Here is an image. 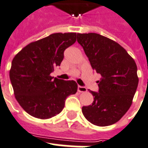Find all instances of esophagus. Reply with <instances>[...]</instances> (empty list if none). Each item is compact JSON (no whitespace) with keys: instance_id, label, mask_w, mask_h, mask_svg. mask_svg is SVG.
<instances>
[{"instance_id":"esophagus-1","label":"esophagus","mask_w":148,"mask_h":148,"mask_svg":"<svg viewBox=\"0 0 148 148\" xmlns=\"http://www.w3.org/2000/svg\"><path fill=\"white\" fill-rule=\"evenodd\" d=\"M77 90L78 92H80V93H85V92L87 91V90H86V88L85 86H82L79 85L77 87Z\"/></svg>"}]
</instances>
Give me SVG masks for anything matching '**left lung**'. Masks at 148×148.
Returning <instances> with one entry per match:
<instances>
[{"label":"left lung","instance_id":"obj_1","mask_svg":"<svg viewBox=\"0 0 148 148\" xmlns=\"http://www.w3.org/2000/svg\"><path fill=\"white\" fill-rule=\"evenodd\" d=\"M77 36L92 68L101 75L99 91L90 90L94 100L83 106V114L95 125L115 124L132 103L138 84L136 63L123 47L107 37L93 32Z\"/></svg>","mask_w":148,"mask_h":148}]
</instances>
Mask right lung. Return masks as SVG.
<instances>
[{
    "label": "right lung",
    "mask_w": 148,
    "mask_h": 148,
    "mask_svg": "<svg viewBox=\"0 0 148 148\" xmlns=\"http://www.w3.org/2000/svg\"><path fill=\"white\" fill-rule=\"evenodd\" d=\"M75 32L53 33L29 43L15 55L10 79L16 99L33 117L46 119L59 114L66 98L75 94L74 80L54 78L50 74L60 66L64 51L76 42Z\"/></svg>",
    "instance_id": "right-lung-1"
}]
</instances>
